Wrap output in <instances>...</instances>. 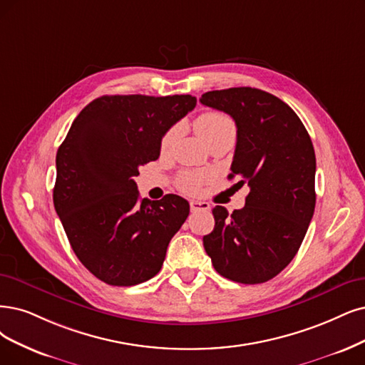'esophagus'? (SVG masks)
Wrapping results in <instances>:
<instances>
[{
	"mask_svg": "<svg viewBox=\"0 0 365 365\" xmlns=\"http://www.w3.org/2000/svg\"><path fill=\"white\" fill-rule=\"evenodd\" d=\"M210 205L206 203V201H198V200H192L191 201V210L192 212H198V210H209Z\"/></svg>",
	"mask_w": 365,
	"mask_h": 365,
	"instance_id": "obj_1",
	"label": "esophagus"
}]
</instances>
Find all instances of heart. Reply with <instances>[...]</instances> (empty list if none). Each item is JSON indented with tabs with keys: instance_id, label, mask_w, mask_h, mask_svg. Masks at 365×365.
Wrapping results in <instances>:
<instances>
[{
	"instance_id": "obj_1",
	"label": "heart",
	"mask_w": 365,
	"mask_h": 365,
	"mask_svg": "<svg viewBox=\"0 0 365 365\" xmlns=\"http://www.w3.org/2000/svg\"><path fill=\"white\" fill-rule=\"evenodd\" d=\"M194 126L201 140H203L206 144L213 138L221 137V135L235 133V123L232 117H228L227 114L220 111H207V113L200 114L194 121ZM175 135H178V129L173 128L164 135V137H162V141H160L162 150H168L175 140ZM207 179H209V174L206 173L185 171L180 174L178 185L186 194H197L200 191V186L203 185Z\"/></svg>"
}]
</instances>
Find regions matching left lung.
I'll list each match as a JSON object with an SVG mask.
<instances>
[{"mask_svg":"<svg viewBox=\"0 0 365 365\" xmlns=\"http://www.w3.org/2000/svg\"><path fill=\"white\" fill-rule=\"evenodd\" d=\"M200 102L232 115L237 128L232 174L250 186L245 206L228 215L217 206L213 232L203 245L220 275L260 284L298 252L316 206V155L292 108L251 87L207 91Z\"/></svg>","mask_w":365,"mask_h":365,"instance_id":"obj_1","label":"left lung"}]
</instances>
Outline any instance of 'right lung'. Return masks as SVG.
I'll list each match as a JSON object with an SVG mask.
<instances>
[{"instance_id": "obj_1", "label": "right lung", "mask_w": 365, "mask_h": 365, "mask_svg": "<svg viewBox=\"0 0 365 365\" xmlns=\"http://www.w3.org/2000/svg\"><path fill=\"white\" fill-rule=\"evenodd\" d=\"M195 105L191 94L102 96L78 114L58 147L53 206L79 262L106 284L153 278L190 215L179 195L140 198L133 178Z\"/></svg>"}]
</instances>
